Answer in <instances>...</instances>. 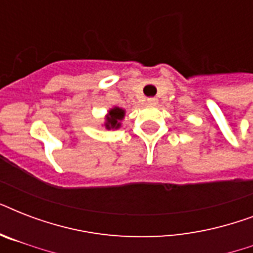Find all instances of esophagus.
<instances>
[{"instance_id": "obj_1", "label": "esophagus", "mask_w": 253, "mask_h": 253, "mask_svg": "<svg viewBox=\"0 0 253 253\" xmlns=\"http://www.w3.org/2000/svg\"><path fill=\"white\" fill-rule=\"evenodd\" d=\"M147 103H148V105H156V103H158V98L150 97V98H147Z\"/></svg>"}]
</instances>
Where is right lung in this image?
<instances>
[{"instance_id": "right-lung-1", "label": "right lung", "mask_w": 253, "mask_h": 253, "mask_svg": "<svg viewBox=\"0 0 253 253\" xmlns=\"http://www.w3.org/2000/svg\"><path fill=\"white\" fill-rule=\"evenodd\" d=\"M125 117V110L119 109V107H115L113 110L109 111V117H107V128H117V127L121 126L119 121H122V118Z\"/></svg>"}]
</instances>
